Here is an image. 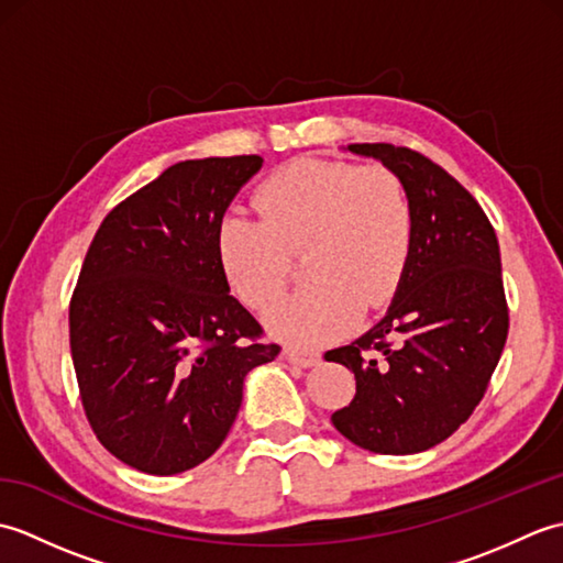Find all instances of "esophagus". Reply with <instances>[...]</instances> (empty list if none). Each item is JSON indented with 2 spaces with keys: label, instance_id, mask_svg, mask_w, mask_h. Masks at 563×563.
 Segmentation results:
<instances>
[{
  "label": "esophagus",
  "instance_id": "esophagus-1",
  "mask_svg": "<svg viewBox=\"0 0 563 563\" xmlns=\"http://www.w3.org/2000/svg\"><path fill=\"white\" fill-rule=\"evenodd\" d=\"M319 353L314 349H297V345H288L285 349V361H290L292 365H300V367H312L319 363Z\"/></svg>",
  "mask_w": 563,
  "mask_h": 563
}]
</instances>
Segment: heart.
I'll list each match as a JSON object with an SVG mask.
<instances>
[{
    "label": "heart",
    "mask_w": 563,
    "mask_h": 563,
    "mask_svg": "<svg viewBox=\"0 0 563 563\" xmlns=\"http://www.w3.org/2000/svg\"><path fill=\"white\" fill-rule=\"evenodd\" d=\"M261 218L227 212L214 236L230 288L268 307L290 278L288 251L305 254L309 280L266 314L292 343H321L349 329L363 307L385 305L413 246V208L401 178L382 166L302 157L256 188Z\"/></svg>",
    "instance_id": "heart-1"
}]
</instances>
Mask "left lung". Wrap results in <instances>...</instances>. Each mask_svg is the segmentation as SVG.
Segmentation results:
<instances>
[{
	"label": "left lung",
	"instance_id": "obj_1",
	"mask_svg": "<svg viewBox=\"0 0 563 563\" xmlns=\"http://www.w3.org/2000/svg\"><path fill=\"white\" fill-rule=\"evenodd\" d=\"M401 178L413 246L385 317L327 353L355 375L331 416L343 438L379 454H413L450 438L482 401L508 339V305L492 222L470 190L409 147L349 145Z\"/></svg>",
	"mask_w": 563,
	"mask_h": 563
}]
</instances>
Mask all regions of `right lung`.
I'll return each instance as SVG.
<instances>
[{
    "mask_svg": "<svg viewBox=\"0 0 563 563\" xmlns=\"http://www.w3.org/2000/svg\"><path fill=\"white\" fill-rule=\"evenodd\" d=\"M258 154L188 159L115 206L87 251L69 302L79 394L101 445L169 476L222 445L244 377L275 361L218 261L227 208Z\"/></svg>",
    "mask_w": 563,
    "mask_h": 563,
    "instance_id": "1",
    "label": "right lung"
}]
</instances>
